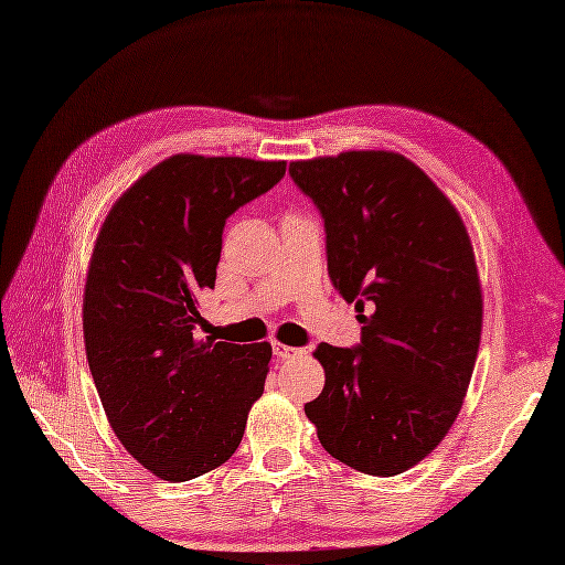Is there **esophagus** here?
I'll return each instance as SVG.
<instances>
[{"instance_id": "esophagus-1", "label": "esophagus", "mask_w": 565, "mask_h": 565, "mask_svg": "<svg viewBox=\"0 0 565 565\" xmlns=\"http://www.w3.org/2000/svg\"><path fill=\"white\" fill-rule=\"evenodd\" d=\"M273 353H276V358H280V361H287V358H297L303 351L295 349V347H285V344H280V341H276V344H273Z\"/></svg>"}]
</instances>
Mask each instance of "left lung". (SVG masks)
<instances>
[{"label":"left lung","instance_id":"1","mask_svg":"<svg viewBox=\"0 0 565 565\" xmlns=\"http://www.w3.org/2000/svg\"><path fill=\"white\" fill-rule=\"evenodd\" d=\"M328 233V270L355 303L361 344H320L322 393L303 405L320 446L347 467L396 476L446 438L483 328L476 256L455 204L391 150L289 162Z\"/></svg>","mask_w":565,"mask_h":565}]
</instances>
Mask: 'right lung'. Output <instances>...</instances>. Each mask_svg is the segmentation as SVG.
<instances>
[{
  "label": "right lung",
  "instance_id": "1",
  "mask_svg": "<svg viewBox=\"0 0 565 565\" xmlns=\"http://www.w3.org/2000/svg\"><path fill=\"white\" fill-rule=\"evenodd\" d=\"M287 162L172 156L119 195L98 231L82 303L84 349L125 450L162 481L207 473L237 450L273 349L195 339L226 218Z\"/></svg>",
  "mask_w": 565,
  "mask_h": 565
}]
</instances>
